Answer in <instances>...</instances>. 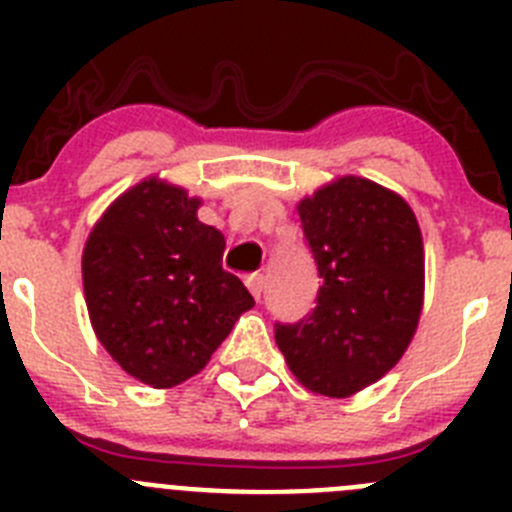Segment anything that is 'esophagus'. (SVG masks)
I'll list each match as a JSON object with an SVG mask.
<instances>
[{
	"label": "esophagus",
	"mask_w": 512,
	"mask_h": 512,
	"mask_svg": "<svg viewBox=\"0 0 512 512\" xmlns=\"http://www.w3.org/2000/svg\"><path fill=\"white\" fill-rule=\"evenodd\" d=\"M264 284H266L264 274H248V277H246L248 292H251L256 300H261V295H264Z\"/></svg>",
	"instance_id": "obj_1"
}]
</instances>
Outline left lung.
<instances>
[{
  "label": "left lung",
  "mask_w": 512,
  "mask_h": 512,
  "mask_svg": "<svg viewBox=\"0 0 512 512\" xmlns=\"http://www.w3.org/2000/svg\"><path fill=\"white\" fill-rule=\"evenodd\" d=\"M323 287L300 323H277L289 372L310 392L351 397L408 351L423 310L425 256L400 194L338 176L297 205Z\"/></svg>",
  "instance_id": "1"
}]
</instances>
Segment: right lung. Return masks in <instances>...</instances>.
Returning <instances> with one entry per match:
<instances>
[{
  "label": "right lung",
  "mask_w": 512,
  "mask_h": 512,
  "mask_svg": "<svg viewBox=\"0 0 512 512\" xmlns=\"http://www.w3.org/2000/svg\"><path fill=\"white\" fill-rule=\"evenodd\" d=\"M200 197L148 176L102 212L81 253L99 343L138 382L169 390L207 366L253 297L223 269Z\"/></svg>",
  "instance_id": "1"
}]
</instances>
